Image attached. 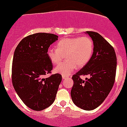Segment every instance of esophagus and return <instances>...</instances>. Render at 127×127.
I'll return each instance as SVG.
<instances>
[{
    "label": "esophagus",
    "instance_id": "obj_1",
    "mask_svg": "<svg viewBox=\"0 0 127 127\" xmlns=\"http://www.w3.org/2000/svg\"><path fill=\"white\" fill-rule=\"evenodd\" d=\"M62 78H63V80H64V79H65L67 78V77H66V76H63Z\"/></svg>",
    "mask_w": 127,
    "mask_h": 127
}]
</instances>
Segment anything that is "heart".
<instances>
[{
	"label": "heart",
	"mask_w": 127,
	"mask_h": 127,
	"mask_svg": "<svg viewBox=\"0 0 127 127\" xmlns=\"http://www.w3.org/2000/svg\"><path fill=\"white\" fill-rule=\"evenodd\" d=\"M94 53V43L91 38H66L56 44V48L50 47L47 50V56L53 64H58L63 59L66 60L55 69L56 73L63 76L71 74L76 67L86 66L92 58Z\"/></svg>",
	"instance_id": "obj_1"
}]
</instances>
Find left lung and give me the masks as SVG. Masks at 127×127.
Here are the masks:
<instances>
[{"instance_id": "obj_1", "label": "left lung", "mask_w": 127, "mask_h": 127, "mask_svg": "<svg viewBox=\"0 0 127 127\" xmlns=\"http://www.w3.org/2000/svg\"><path fill=\"white\" fill-rule=\"evenodd\" d=\"M94 43V53L88 63L72 77L74 84L71 95L74 104L85 110L96 109L111 91L117 69V57L114 48L100 34L86 32ZM81 75H89L85 81Z\"/></svg>"}]
</instances>
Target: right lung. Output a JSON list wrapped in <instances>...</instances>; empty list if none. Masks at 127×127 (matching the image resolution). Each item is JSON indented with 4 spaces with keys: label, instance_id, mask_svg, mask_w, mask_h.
Segmentation results:
<instances>
[{
    "label": "right lung",
    "instance_id": "right-lung-1",
    "mask_svg": "<svg viewBox=\"0 0 127 127\" xmlns=\"http://www.w3.org/2000/svg\"><path fill=\"white\" fill-rule=\"evenodd\" d=\"M56 35L38 33L24 38L14 51L12 80L16 92L30 109L40 111L55 101L62 76L50 73L53 64L47 56L50 45L58 40Z\"/></svg>",
    "mask_w": 127,
    "mask_h": 127
}]
</instances>
